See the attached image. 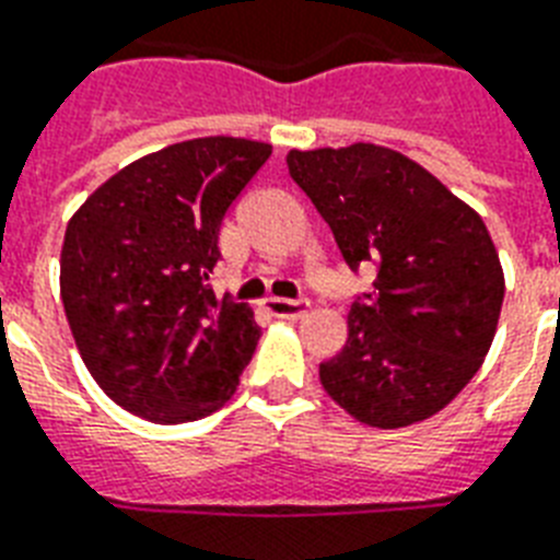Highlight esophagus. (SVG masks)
<instances>
[{"mask_svg":"<svg viewBox=\"0 0 560 560\" xmlns=\"http://www.w3.org/2000/svg\"><path fill=\"white\" fill-rule=\"evenodd\" d=\"M308 308V301H285V298H266V312L275 317H301Z\"/></svg>","mask_w":560,"mask_h":560,"instance_id":"obj_1","label":"esophagus"}]
</instances>
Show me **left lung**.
<instances>
[{
  "instance_id": "8db88e82",
  "label": "left lung",
  "mask_w": 560,
  "mask_h": 560,
  "mask_svg": "<svg viewBox=\"0 0 560 560\" xmlns=\"http://www.w3.org/2000/svg\"><path fill=\"white\" fill-rule=\"evenodd\" d=\"M312 199L373 292L347 315V343L320 384L358 422L405 428L440 413L480 370L498 332L503 268L486 222L413 159L375 144L292 150Z\"/></svg>"
}]
</instances>
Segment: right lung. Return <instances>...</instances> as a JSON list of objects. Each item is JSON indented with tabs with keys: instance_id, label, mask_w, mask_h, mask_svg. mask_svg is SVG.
Listing matches in <instances>:
<instances>
[{
	"instance_id": "add662e5",
	"label": "right lung",
	"mask_w": 560,
	"mask_h": 560,
	"mask_svg": "<svg viewBox=\"0 0 560 560\" xmlns=\"http://www.w3.org/2000/svg\"><path fill=\"white\" fill-rule=\"evenodd\" d=\"M271 144L210 136L170 144L103 182L69 219L60 294L101 390L159 424L234 396L259 341L245 303L217 301L219 228Z\"/></svg>"
}]
</instances>
